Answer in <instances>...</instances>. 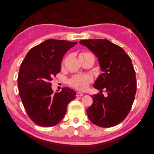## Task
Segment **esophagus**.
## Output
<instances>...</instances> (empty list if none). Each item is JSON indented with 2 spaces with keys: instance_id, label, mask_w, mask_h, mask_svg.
Instances as JSON below:
<instances>
[{
  "instance_id": "1",
  "label": "esophagus",
  "mask_w": 154,
  "mask_h": 154,
  "mask_svg": "<svg viewBox=\"0 0 154 154\" xmlns=\"http://www.w3.org/2000/svg\"><path fill=\"white\" fill-rule=\"evenodd\" d=\"M83 95V93L82 92L77 91V96H79V97H81V96Z\"/></svg>"
}]
</instances>
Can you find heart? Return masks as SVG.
<instances>
[{
	"instance_id": "obj_1",
	"label": "heart",
	"mask_w": 154,
	"mask_h": 154,
	"mask_svg": "<svg viewBox=\"0 0 154 154\" xmlns=\"http://www.w3.org/2000/svg\"><path fill=\"white\" fill-rule=\"evenodd\" d=\"M85 53H82L79 55H83ZM92 78L89 75H75L72 77L69 81V85L74 88L79 90H85L89 86V84L91 83Z\"/></svg>"
}]
</instances>
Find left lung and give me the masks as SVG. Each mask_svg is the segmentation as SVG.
Wrapping results in <instances>:
<instances>
[{
    "instance_id": "1",
    "label": "left lung",
    "mask_w": 154,
    "mask_h": 154,
    "mask_svg": "<svg viewBox=\"0 0 154 154\" xmlns=\"http://www.w3.org/2000/svg\"><path fill=\"white\" fill-rule=\"evenodd\" d=\"M79 43L95 54L103 72L93 85L100 93L93 95L87 116L99 127H113L127 117L135 99L136 78L131 58L122 47L107 39L81 40ZM103 88L106 96L102 93Z\"/></svg>"
}]
</instances>
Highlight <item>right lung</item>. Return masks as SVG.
<instances>
[{
  "mask_svg": "<svg viewBox=\"0 0 154 154\" xmlns=\"http://www.w3.org/2000/svg\"><path fill=\"white\" fill-rule=\"evenodd\" d=\"M77 42L48 39L34 47L20 65L18 88L27 114L37 125L52 127L64 117L76 93L69 87L54 92L51 83L61 71L63 56Z\"/></svg>",
  "mask_w": 154,
  "mask_h": 154,
  "instance_id": "1",
  "label": "right lung"
}]
</instances>
